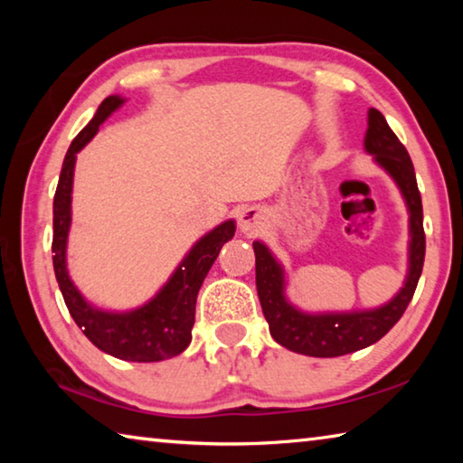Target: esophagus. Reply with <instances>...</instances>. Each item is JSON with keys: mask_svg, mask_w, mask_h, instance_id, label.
Returning a JSON list of instances; mask_svg holds the SVG:
<instances>
[{"mask_svg": "<svg viewBox=\"0 0 463 463\" xmlns=\"http://www.w3.org/2000/svg\"><path fill=\"white\" fill-rule=\"evenodd\" d=\"M265 224V214L261 208L249 206L239 214V229L245 234H255L263 229Z\"/></svg>", "mask_w": 463, "mask_h": 463, "instance_id": "obj_1", "label": "esophagus"}]
</instances>
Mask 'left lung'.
<instances>
[{
  "label": "left lung",
  "instance_id": "left-lung-1",
  "mask_svg": "<svg viewBox=\"0 0 463 463\" xmlns=\"http://www.w3.org/2000/svg\"><path fill=\"white\" fill-rule=\"evenodd\" d=\"M364 146L365 153L373 156L375 165H380L394 179L409 210V269H406L404 286L392 296V300L378 308L341 312L302 310L288 300L284 265L273 257L265 242L255 241V281L263 317L268 320L273 339L294 354L339 357L370 347L401 320L417 289L425 263V231H422V203L417 175L409 151L375 108H370L367 112Z\"/></svg>",
  "mask_w": 463,
  "mask_h": 463
}]
</instances>
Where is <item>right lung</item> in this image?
I'll return each instance as SVG.
<instances>
[{
    "instance_id": "add662e5",
    "label": "right lung",
    "mask_w": 463,
    "mask_h": 463,
    "mask_svg": "<svg viewBox=\"0 0 463 463\" xmlns=\"http://www.w3.org/2000/svg\"><path fill=\"white\" fill-rule=\"evenodd\" d=\"M124 101L127 99L122 96H109L101 101L96 116L73 138L65 155L52 203V265L67 308L83 335L104 354L118 357L122 362L151 364L179 355L192 343L195 298H198L202 281L208 276L222 245L234 237L237 224L234 221H224L195 241L169 279L159 288V292L137 308H99L77 289L67 269V242L69 231H71V194L77 153L98 135L101 124Z\"/></svg>"
}]
</instances>
